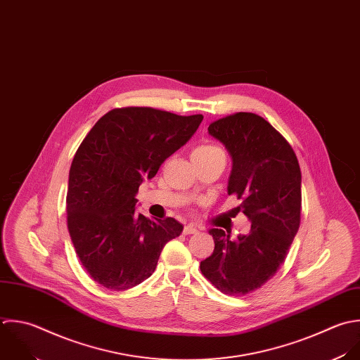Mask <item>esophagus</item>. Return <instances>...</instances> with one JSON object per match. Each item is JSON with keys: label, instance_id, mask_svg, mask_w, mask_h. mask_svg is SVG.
I'll list each match as a JSON object with an SVG mask.
<instances>
[{"label": "esophagus", "instance_id": "34e87169", "mask_svg": "<svg viewBox=\"0 0 360 360\" xmlns=\"http://www.w3.org/2000/svg\"><path fill=\"white\" fill-rule=\"evenodd\" d=\"M198 233V229L193 227V226H185L184 227V234L189 236V234H196Z\"/></svg>", "mask_w": 360, "mask_h": 360}]
</instances>
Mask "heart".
<instances>
[{"instance_id":"1","label":"heart","mask_w":360,"mask_h":360,"mask_svg":"<svg viewBox=\"0 0 360 360\" xmlns=\"http://www.w3.org/2000/svg\"><path fill=\"white\" fill-rule=\"evenodd\" d=\"M223 153V150L217 146L213 144H200L193 151H192V158H206L214 154H220Z\"/></svg>"}]
</instances>
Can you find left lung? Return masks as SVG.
Returning a JSON list of instances; mask_svg holds the SVG:
<instances>
[{
  "instance_id": "left-lung-1",
  "label": "left lung",
  "mask_w": 360,
  "mask_h": 360,
  "mask_svg": "<svg viewBox=\"0 0 360 360\" xmlns=\"http://www.w3.org/2000/svg\"><path fill=\"white\" fill-rule=\"evenodd\" d=\"M233 158L229 195L251 220L247 236L230 238L212 229L213 254L200 271L224 295L252 293L275 276L297 234L302 213V172L288 140L264 117L238 112L209 124Z\"/></svg>"
}]
</instances>
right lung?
Wrapping results in <instances>:
<instances>
[{
    "mask_svg": "<svg viewBox=\"0 0 360 360\" xmlns=\"http://www.w3.org/2000/svg\"><path fill=\"white\" fill-rule=\"evenodd\" d=\"M202 120V115L116 108L79 144L68 175L67 227L84 269L101 286L140 285L155 271L164 245L182 233L172 217L150 220L137 213L136 193Z\"/></svg>",
    "mask_w": 360,
    "mask_h": 360,
    "instance_id": "1",
    "label": "right lung"
}]
</instances>
